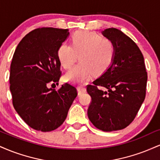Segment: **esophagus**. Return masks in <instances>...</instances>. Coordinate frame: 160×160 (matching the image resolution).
I'll return each instance as SVG.
<instances>
[{
    "label": "esophagus",
    "mask_w": 160,
    "mask_h": 160,
    "mask_svg": "<svg viewBox=\"0 0 160 160\" xmlns=\"http://www.w3.org/2000/svg\"><path fill=\"white\" fill-rule=\"evenodd\" d=\"M78 94L81 95L82 93L86 92V89L85 87H83V86H78Z\"/></svg>",
    "instance_id": "1"
}]
</instances>
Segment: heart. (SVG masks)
<instances>
[{
    "label": "heart",
    "instance_id": "b5f03b06",
    "mask_svg": "<svg viewBox=\"0 0 160 160\" xmlns=\"http://www.w3.org/2000/svg\"><path fill=\"white\" fill-rule=\"evenodd\" d=\"M115 45L108 38L97 33L80 31L71 38V45L63 43L57 51L62 67L70 69L80 56V64L68 71L65 80L75 84H82L92 75H102L111 65L115 56Z\"/></svg>",
    "mask_w": 160,
    "mask_h": 160
}]
</instances>
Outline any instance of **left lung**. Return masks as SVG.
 Listing matches in <instances>:
<instances>
[{"mask_svg": "<svg viewBox=\"0 0 160 160\" xmlns=\"http://www.w3.org/2000/svg\"><path fill=\"white\" fill-rule=\"evenodd\" d=\"M102 34L114 43L115 56L109 68L86 87L92 98L87 113L98 129L117 131L127 127L136 117L146 95L148 73L142 52L129 37L113 28Z\"/></svg>", "mask_w": 160, "mask_h": 160, "instance_id": "8db88e82", "label": "left lung"}]
</instances>
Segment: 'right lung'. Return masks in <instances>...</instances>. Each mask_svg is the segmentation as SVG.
Wrapping results in <instances>:
<instances>
[{
    "mask_svg": "<svg viewBox=\"0 0 160 160\" xmlns=\"http://www.w3.org/2000/svg\"><path fill=\"white\" fill-rule=\"evenodd\" d=\"M68 29L43 27L27 34L16 47L10 65L12 104L21 118L38 131L51 132L63 123L78 91L67 83L49 89L62 76L57 51Z\"/></svg>",
    "mask_w": 160,
    "mask_h": 160,
    "instance_id": "add662e5",
    "label": "right lung"
}]
</instances>
